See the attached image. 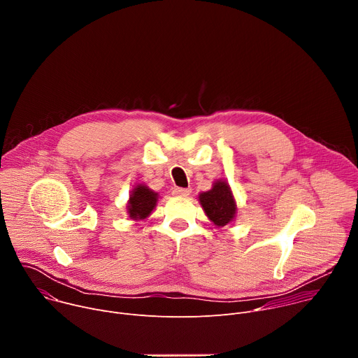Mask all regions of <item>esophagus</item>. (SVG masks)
Here are the masks:
<instances>
[{
	"label": "esophagus",
	"instance_id": "esophagus-1",
	"mask_svg": "<svg viewBox=\"0 0 358 358\" xmlns=\"http://www.w3.org/2000/svg\"><path fill=\"white\" fill-rule=\"evenodd\" d=\"M173 194H174V195H178V196H187V195L191 194V188H189V187H188V188L176 187V188L173 189Z\"/></svg>",
	"mask_w": 358,
	"mask_h": 358
}]
</instances>
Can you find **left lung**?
Wrapping results in <instances>:
<instances>
[{"label": "left lung", "mask_w": 358, "mask_h": 358, "mask_svg": "<svg viewBox=\"0 0 358 358\" xmlns=\"http://www.w3.org/2000/svg\"><path fill=\"white\" fill-rule=\"evenodd\" d=\"M199 202L207 217L218 227H224L235 217L236 206L229 185L225 181H217L213 189L202 192Z\"/></svg>", "instance_id": "8db88e82"}]
</instances>
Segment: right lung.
<instances>
[{
    "label": "right lung",
    "instance_id": "right-lung-1",
    "mask_svg": "<svg viewBox=\"0 0 358 358\" xmlns=\"http://www.w3.org/2000/svg\"><path fill=\"white\" fill-rule=\"evenodd\" d=\"M157 194L152 192L145 185H137L130 195L129 201V214L133 220H143L148 217L156 207Z\"/></svg>",
    "mask_w": 358,
    "mask_h": 358
}]
</instances>
